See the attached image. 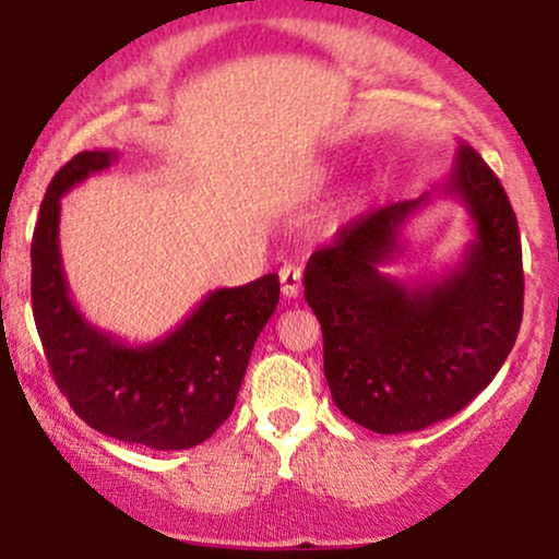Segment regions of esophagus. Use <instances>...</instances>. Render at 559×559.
Listing matches in <instances>:
<instances>
[{
  "label": "esophagus",
  "instance_id": "1",
  "mask_svg": "<svg viewBox=\"0 0 559 559\" xmlns=\"http://www.w3.org/2000/svg\"><path fill=\"white\" fill-rule=\"evenodd\" d=\"M281 292L286 299H297L301 288V267L297 265H284L281 267Z\"/></svg>",
  "mask_w": 559,
  "mask_h": 559
}]
</instances>
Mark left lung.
I'll list each match as a JSON object with an SVG mask.
<instances>
[{
	"mask_svg": "<svg viewBox=\"0 0 559 559\" xmlns=\"http://www.w3.org/2000/svg\"><path fill=\"white\" fill-rule=\"evenodd\" d=\"M433 190L457 198L477 230L439 282L407 287L382 273L399 253L401 228L432 191L346 223L305 271L333 402L376 433L452 418L489 386L521 331V234L499 178L460 141L447 183Z\"/></svg>",
	"mask_w": 559,
	"mask_h": 559,
	"instance_id": "1",
	"label": "left lung"
}]
</instances>
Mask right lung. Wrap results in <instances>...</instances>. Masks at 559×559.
Here are the masks:
<instances>
[{"label":"right lung","mask_w":559,"mask_h":559,"mask_svg":"<svg viewBox=\"0 0 559 559\" xmlns=\"http://www.w3.org/2000/svg\"><path fill=\"white\" fill-rule=\"evenodd\" d=\"M118 159L81 152L55 173L31 241V301L44 355L70 407L94 431L150 449H191L234 409L260 331L278 305V275L215 288L150 344L96 329L70 299L60 254V199Z\"/></svg>","instance_id":"obj_1"}]
</instances>
